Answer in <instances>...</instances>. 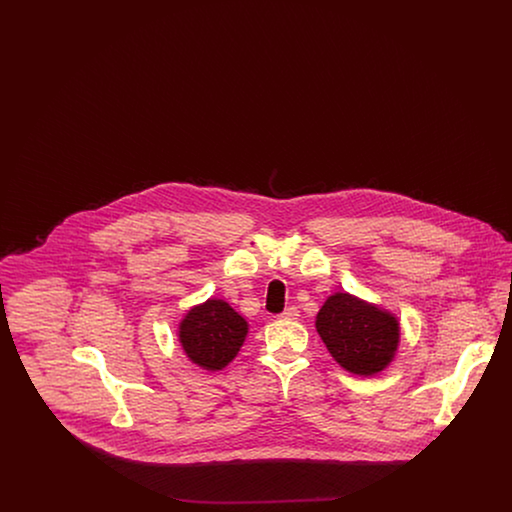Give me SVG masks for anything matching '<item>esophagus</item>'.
Wrapping results in <instances>:
<instances>
[{
	"label": "esophagus",
	"instance_id": "1",
	"mask_svg": "<svg viewBox=\"0 0 512 512\" xmlns=\"http://www.w3.org/2000/svg\"><path fill=\"white\" fill-rule=\"evenodd\" d=\"M280 317L284 318V320H295V318L299 317V309L297 307H288Z\"/></svg>",
	"mask_w": 512,
	"mask_h": 512
}]
</instances>
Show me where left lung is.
Segmentation results:
<instances>
[{
    "label": "left lung",
    "instance_id": "left-lung-1",
    "mask_svg": "<svg viewBox=\"0 0 512 512\" xmlns=\"http://www.w3.org/2000/svg\"><path fill=\"white\" fill-rule=\"evenodd\" d=\"M317 332L330 355L359 376L384 370L399 343L397 318L349 293H334L324 301Z\"/></svg>",
    "mask_w": 512,
    "mask_h": 512
}]
</instances>
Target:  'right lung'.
<instances>
[{
  "label": "right lung",
  "mask_w": 512,
  "mask_h": 512,
  "mask_svg": "<svg viewBox=\"0 0 512 512\" xmlns=\"http://www.w3.org/2000/svg\"><path fill=\"white\" fill-rule=\"evenodd\" d=\"M247 322L226 301L209 299L180 322V343L195 365L220 370L244 345Z\"/></svg>",
  "instance_id": "obj_1"
}]
</instances>
